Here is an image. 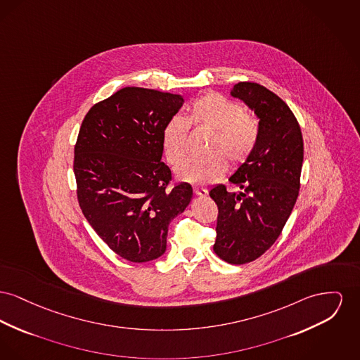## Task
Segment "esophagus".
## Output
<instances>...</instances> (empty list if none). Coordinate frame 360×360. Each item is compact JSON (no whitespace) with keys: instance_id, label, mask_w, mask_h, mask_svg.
I'll return each instance as SVG.
<instances>
[{"instance_id":"34e87169","label":"esophagus","mask_w":360,"mask_h":360,"mask_svg":"<svg viewBox=\"0 0 360 360\" xmlns=\"http://www.w3.org/2000/svg\"><path fill=\"white\" fill-rule=\"evenodd\" d=\"M193 191H194L195 195H200V197H204V195L208 194V191L205 188H198V186H194Z\"/></svg>"}]
</instances>
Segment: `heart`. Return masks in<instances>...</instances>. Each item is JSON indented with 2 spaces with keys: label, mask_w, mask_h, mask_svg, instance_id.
<instances>
[{
  "label": "heart",
  "mask_w": 360,
  "mask_h": 360,
  "mask_svg": "<svg viewBox=\"0 0 360 360\" xmlns=\"http://www.w3.org/2000/svg\"><path fill=\"white\" fill-rule=\"evenodd\" d=\"M193 127L213 130L208 155L191 158L181 169L178 178L191 185H207L219 179L227 169V160L238 166L253 152L258 140V127L245 114L243 107L226 96L210 92L191 103L189 117L172 115L162 131V146L169 165L179 167L188 155V136Z\"/></svg>",
  "instance_id": "1"
}]
</instances>
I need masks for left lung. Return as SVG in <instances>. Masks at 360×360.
Returning <instances> with one entry per match:
<instances>
[{
    "label": "left lung",
    "mask_w": 360,
    "mask_h": 360,
    "mask_svg": "<svg viewBox=\"0 0 360 360\" xmlns=\"http://www.w3.org/2000/svg\"><path fill=\"white\" fill-rule=\"evenodd\" d=\"M231 95L259 120L258 140L229 179L242 191L217 185L210 195L219 208L213 250L226 262L242 265L275 243L292 212L300 188L303 139L291 108L264 85L242 82L233 85Z\"/></svg>",
    "instance_id": "1"
}]
</instances>
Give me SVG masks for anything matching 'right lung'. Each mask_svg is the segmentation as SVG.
I'll list each match as a JSON object with an SVG mask.
<instances>
[{"label":"right lung","instance_id":"1","mask_svg":"<svg viewBox=\"0 0 360 360\" xmlns=\"http://www.w3.org/2000/svg\"><path fill=\"white\" fill-rule=\"evenodd\" d=\"M184 105L181 95L127 86L94 105L75 146L73 171L85 219L130 262L166 252L171 220L191 204L186 182L169 188L162 131Z\"/></svg>","mask_w":360,"mask_h":360}]
</instances>
